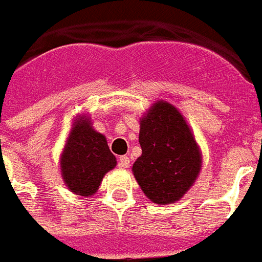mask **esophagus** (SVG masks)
Wrapping results in <instances>:
<instances>
[{"label": "esophagus", "mask_w": 262, "mask_h": 262, "mask_svg": "<svg viewBox=\"0 0 262 262\" xmlns=\"http://www.w3.org/2000/svg\"><path fill=\"white\" fill-rule=\"evenodd\" d=\"M118 166H120L121 169H127V167H129L128 156H121V158H120V163H118Z\"/></svg>", "instance_id": "esophagus-1"}]
</instances>
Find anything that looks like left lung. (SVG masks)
<instances>
[{
  "label": "left lung",
  "instance_id": "obj_1",
  "mask_svg": "<svg viewBox=\"0 0 262 262\" xmlns=\"http://www.w3.org/2000/svg\"><path fill=\"white\" fill-rule=\"evenodd\" d=\"M139 145L133 173L145 195L159 205L181 200L200 176L202 152L180 110L156 100L139 120Z\"/></svg>",
  "mask_w": 262,
  "mask_h": 262
}]
</instances>
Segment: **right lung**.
<instances>
[{"mask_svg":"<svg viewBox=\"0 0 262 262\" xmlns=\"http://www.w3.org/2000/svg\"><path fill=\"white\" fill-rule=\"evenodd\" d=\"M89 116L78 114L60 155V170L64 184L75 195L96 194L106 173L117 165L107 139L92 127Z\"/></svg>","mask_w":262,"mask_h":262,"instance_id":"right-lung-1","label":"right lung"}]
</instances>
